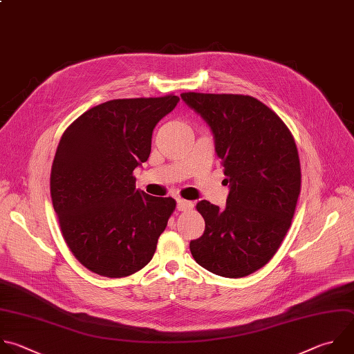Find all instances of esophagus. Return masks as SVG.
Here are the masks:
<instances>
[{"label": "esophagus", "mask_w": 354, "mask_h": 354, "mask_svg": "<svg viewBox=\"0 0 354 354\" xmlns=\"http://www.w3.org/2000/svg\"><path fill=\"white\" fill-rule=\"evenodd\" d=\"M176 203H178L176 205H178L179 211H186V209H190L193 207L192 201H187V200H183V198H178Z\"/></svg>", "instance_id": "esophagus-1"}]
</instances>
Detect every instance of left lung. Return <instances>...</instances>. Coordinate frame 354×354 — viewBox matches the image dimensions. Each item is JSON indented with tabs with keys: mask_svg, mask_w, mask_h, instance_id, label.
Wrapping results in <instances>:
<instances>
[{
	"mask_svg": "<svg viewBox=\"0 0 354 354\" xmlns=\"http://www.w3.org/2000/svg\"><path fill=\"white\" fill-rule=\"evenodd\" d=\"M180 97L209 127L229 183L223 209L207 200L197 203L205 229L190 242L192 256L215 275L248 277L274 257L290 227L301 183L295 139L281 118L254 97Z\"/></svg>",
	"mask_w": 354,
	"mask_h": 354,
	"instance_id": "obj_1",
	"label": "left lung"
}]
</instances>
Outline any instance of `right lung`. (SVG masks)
<instances>
[{"instance_id": "add662e5", "label": "right lung", "mask_w": 354, "mask_h": 354, "mask_svg": "<svg viewBox=\"0 0 354 354\" xmlns=\"http://www.w3.org/2000/svg\"><path fill=\"white\" fill-rule=\"evenodd\" d=\"M178 102V95L111 100L62 135L51 198L68 248L87 270L124 278L153 259L176 203L136 189L133 171L147 161L156 125Z\"/></svg>"}]
</instances>
